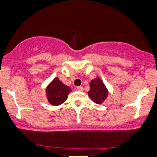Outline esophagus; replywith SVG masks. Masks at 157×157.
<instances>
[{
  "label": "esophagus",
  "instance_id": "1",
  "mask_svg": "<svg viewBox=\"0 0 157 157\" xmlns=\"http://www.w3.org/2000/svg\"><path fill=\"white\" fill-rule=\"evenodd\" d=\"M76 89H77V90H78V91H82L83 90V86H77Z\"/></svg>",
  "mask_w": 157,
  "mask_h": 157
}]
</instances>
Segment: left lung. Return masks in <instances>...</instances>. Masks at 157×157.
<instances>
[{"label":"left lung","instance_id":"obj_1","mask_svg":"<svg viewBox=\"0 0 157 157\" xmlns=\"http://www.w3.org/2000/svg\"><path fill=\"white\" fill-rule=\"evenodd\" d=\"M88 95L96 104H101L104 101L108 96V90L101 79L97 77L91 81L90 91L88 92Z\"/></svg>","mask_w":157,"mask_h":157}]
</instances>
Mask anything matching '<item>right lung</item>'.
I'll use <instances>...</instances> for the list:
<instances>
[{"label":"right lung","instance_id":"1","mask_svg":"<svg viewBox=\"0 0 157 157\" xmlns=\"http://www.w3.org/2000/svg\"><path fill=\"white\" fill-rule=\"evenodd\" d=\"M71 91L69 86L64 85L58 78H55L46 88V96L51 105L58 106L67 99Z\"/></svg>","mask_w":157,"mask_h":157}]
</instances>
